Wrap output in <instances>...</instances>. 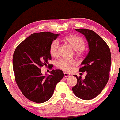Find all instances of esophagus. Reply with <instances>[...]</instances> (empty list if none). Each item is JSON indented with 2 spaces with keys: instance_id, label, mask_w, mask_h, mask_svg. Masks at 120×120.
Masks as SVG:
<instances>
[{
  "instance_id": "34e87169",
  "label": "esophagus",
  "mask_w": 120,
  "mask_h": 120,
  "mask_svg": "<svg viewBox=\"0 0 120 120\" xmlns=\"http://www.w3.org/2000/svg\"><path fill=\"white\" fill-rule=\"evenodd\" d=\"M64 76H65V77H70V76H71V75H70V74H68V73H64Z\"/></svg>"
}]
</instances>
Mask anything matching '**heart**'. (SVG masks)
Listing matches in <instances>:
<instances>
[{"label":"heart","instance_id":"1","mask_svg":"<svg viewBox=\"0 0 120 120\" xmlns=\"http://www.w3.org/2000/svg\"><path fill=\"white\" fill-rule=\"evenodd\" d=\"M65 41L69 43L75 51H81L85 48V42L83 39L75 36H68L65 38ZM59 42L58 40H54L51 44L50 47V52L51 56L55 57L58 55ZM74 60L61 59L57 63V66L59 68L68 71L71 69V66L75 64Z\"/></svg>","mask_w":120,"mask_h":120}]
</instances>
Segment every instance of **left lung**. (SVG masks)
Masks as SVG:
<instances>
[{
    "instance_id": "obj_1",
    "label": "left lung",
    "mask_w": 120,
    "mask_h": 120,
    "mask_svg": "<svg viewBox=\"0 0 120 120\" xmlns=\"http://www.w3.org/2000/svg\"><path fill=\"white\" fill-rule=\"evenodd\" d=\"M83 34L88 44L89 52L82 62L79 71L86 72L84 80L78 78L77 83L72 88L76 97L84 100H90L99 94L109 79L111 55L109 47L95 32L88 29H75Z\"/></svg>"
}]
</instances>
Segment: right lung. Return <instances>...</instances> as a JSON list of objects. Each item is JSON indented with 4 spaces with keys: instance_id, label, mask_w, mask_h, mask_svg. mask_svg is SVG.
I'll return each instance as SVG.
<instances>
[{
    "instance_id": "obj_1",
    "label": "right lung",
    "mask_w": 120,
    "mask_h": 120,
    "mask_svg": "<svg viewBox=\"0 0 120 120\" xmlns=\"http://www.w3.org/2000/svg\"><path fill=\"white\" fill-rule=\"evenodd\" d=\"M59 34L49 32L34 33L22 42L14 52L13 67L15 82L23 94L31 101L41 103L48 101L64 76L59 69L52 70L50 75H44L40 69L51 60L50 45Z\"/></svg>"
}]
</instances>
